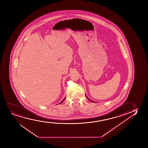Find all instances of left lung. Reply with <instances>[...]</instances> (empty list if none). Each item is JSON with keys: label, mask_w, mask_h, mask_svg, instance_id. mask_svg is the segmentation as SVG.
Wrapping results in <instances>:
<instances>
[{"label": "left lung", "mask_w": 148, "mask_h": 148, "mask_svg": "<svg viewBox=\"0 0 148 148\" xmlns=\"http://www.w3.org/2000/svg\"><path fill=\"white\" fill-rule=\"evenodd\" d=\"M86 95V97L88 98V100H90V101H91L92 102H93V103H95V101H92V100H91V99H89V98L88 97V96H87Z\"/></svg>", "instance_id": "obj_1"}]
</instances>
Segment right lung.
I'll return each instance as SVG.
<instances>
[{
	"instance_id": "1",
	"label": "right lung",
	"mask_w": 148,
	"mask_h": 148,
	"mask_svg": "<svg viewBox=\"0 0 148 148\" xmlns=\"http://www.w3.org/2000/svg\"><path fill=\"white\" fill-rule=\"evenodd\" d=\"M65 99H66V97H64V99H63V100H62V101H61V102H60V103H58V104H60V103H62V102H63V101H64V100H65Z\"/></svg>"
}]
</instances>
